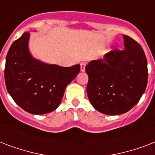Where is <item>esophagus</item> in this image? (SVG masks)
<instances>
[{
  "mask_svg": "<svg viewBox=\"0 0 155 155\" xmlns=\"http://www.w3.org/2000/svg\"><path fill=\"white\" fill-rule=\"evenodd\" d=\"M85 67H86V63L85 62H82V63H80V71H84Z\"/></svg>",
  "mask_w": 155,
  "mask_h": 155,
  "instance_id": "obj_1",
  "label": "esophagus"
}]
</instances>
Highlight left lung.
Returning a JSON list of instances; mask_svg holds the SVG:
<instances>
[{
  "label": "left lung",
  "mask_w": 155,
  "mask_h": 155,
  "mask_svg": "<svg viewBox=\"0 0 155 155\" xmlns=\"http://www.w3.org/2000/svg\"><path fill=\"white\" fill-rule=\"evenodd\" d=\"M122 51L114 50L86 66L88 99L100 113L120 115L139 101L148 81L143 49L132 38L123 35Z\"/></svg>",
  "instance_id": "1"
}]
</instances>
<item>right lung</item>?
I'll list each match as a JSON object with an SVG mask.
<instances>
[{
    "mask_svg": "<svg viewBox=\"0 0 155 155\" xmlns=\"http://www.w3.org/2000/svg\"><path fill=\"white\" fill-rule=\"evenodd\" d=\"M30 33L13 42L6 56L5 81L7 91L21 108L32 114L55 110L66 87L80 71V65L64 68L47 64L31 55Z\"/></svg>",
    "mask_w": 155,
    "mask_h": 155,
    "instance_id": "add662e5",
    "label": "right lung"
}]
</instances>
